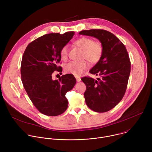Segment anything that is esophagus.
<instances>
[{"label":"esophagus","mask_w":152,"mask_h":152,"mask_svg":"<svg viewBox=\"0 0 152 152\" xmlns=\"http://www.w3.org/2000/svg\"><path fill=\"white\" fill-rule=\"evenodd\" d=\"M76 81L77 82H80L81 80V79L79 77H78V76H76Z\"/></svg>","instance_id":"1"}]
</instances>
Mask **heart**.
<instances>
[{
	"label": "heart",
	"mask_w": 152,
	"mask_h": 152,
	"mask_svg": "<svg viewBox=\"0 0 152 152\" xmlns=\"http://www.w3.org/2000/svg\"><path fill=\"white\" fill-rule=\"evenodd\" d=\"M75 44L83 50V59L88 60L93 64L99 62L103 52V48L100 42L94 41L91 38L83 37L76 40ZM60 56L62 60H66L68 58L67 46H64L62 48L60 51ZM88 67V62L85 60H82L79 62L72 61L69 62L65 66L64 69L67 73L78 76H80Z\"/></svg>",
	"instance_id": "1"
}]
</instances>
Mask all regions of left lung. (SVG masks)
I'll list each match as a JSON object with an SVG mask.
<instances>
[{
    "label": "left lung",
    "mask_w": 152,
    "mask_h": 152,
    "mask_svg": "<svg viewBox=\"0 0 152 152\" xmlns=\"http://www.w3.org/2000/svg\"><path fill=\"white\" fill-rule=\"evenodd\" d=\"M98 39L103 48L102 56L90 73L99 75V81L90 77L81 80L86 85V105L97 113L112 110L123 99L131 73V61L123 43L113 34L103 29L82 31L79 33Z\"/></svg>",
    "instance_id": "left-lung-1"
}]
</instances>
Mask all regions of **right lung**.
Listing matches in <instances>:
<instances>
[{"instance_id": "add662e5", "label": "right lung", "mask_w": 152, "mask_h": 152, "mask_svg": "<svg viewBox=\"0 0 152 152\" xmlns=\"http://www.w3.org/2000/svg\"><path fill=\"white\" fill-rule=\"evenodd\" d=\"M74 35L73 31L44 35L29 43L23 53L21 81L34 105L46 115H61L68 107L66 94L74 87L75 77L67 74L59 80H53L52 75L56 70L61 71L62 67L58 66L61 49Z\"/></svg>"}]
</instances>
